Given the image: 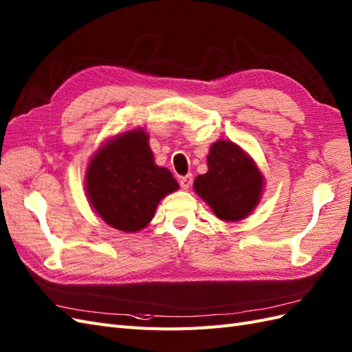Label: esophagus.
I'll return each instance as SVG.
<instances>
[{
	"instance_id": "obj_1",
	"label": "esophagus",
	"mask_w": 352,
	"mask_h": 352,
	"mask_svg": "<svg viewBox=\"0 0 352 352\" xmlns=\"http://www.w3.org/2000/svg\"><path fill=\"white\" fill-rule=\"evenodd\" d=\"M192 183H193V175L192 174H187V175L179 178V184H182V187L184 190H187L190 186H192Z\"/></svg>"
}]
</instances>
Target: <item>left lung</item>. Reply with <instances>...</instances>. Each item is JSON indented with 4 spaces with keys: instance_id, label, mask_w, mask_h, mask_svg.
Returning <instances> with one entry per match:
<instances>
[{
    "instance_id": "left-lung-1",
    "label": "left lung",
    "mask_w": 352,
    "mask_h": 352,
    "mask_svg": "<svg viewBox=\"0 0 352 352\" xmlns=\"http://www.w3.org/2000/svg\"><path fill=\"white\" fill-rule=\"evenodd\" d=\"M208 173L195 178L196 195L224 223H239L254 212L265 187V178L249 153L230 140H218L209 148Z\"/></svg>"
}]
</instances>
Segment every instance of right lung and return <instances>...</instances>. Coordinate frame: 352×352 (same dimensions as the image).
I'll use <instances>...</instances> for the list:
<instances>
[{
	"label": "right lung",
	"instance_id": "1",
	"mask_svg": "<svg viewBox=\"0 0 352 352\" xmlns=\"http://www.w3.org/2000/svg\"><path fill=\"white\" fill-rule=\"evenodd\" d=\"M84 184L97 217L125 233L147 227L160 200L179 188L170 170L155 164L143 128L116 134L100 146L87 165Z\"/></svg>",
	"mask_w": 352,
	"mask_h": 352
}]
</instances>
